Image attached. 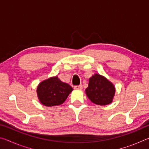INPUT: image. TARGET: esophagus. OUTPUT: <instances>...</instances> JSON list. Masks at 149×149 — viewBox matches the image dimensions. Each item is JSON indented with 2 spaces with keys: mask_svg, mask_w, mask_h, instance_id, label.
Listing matches in <instances>:
<instances>
[{
  "mask_svg": "<svg viewBox=\"0 0 149 149\" xmlns=\"http://www.w3.org/2000/svg\"><path fill=\"white\" fill-rule=\"evenodd\" d=\"M74 89H79V90H81V89H83V85H75V86H74Z\"/></svg>",
  "mask_w": 149,
  "mask_h": 149,
  "instance_id": "34e87169",
  "label": "esophagus"
}]
</instances>
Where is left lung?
Segmentation results:
<instances>
[{"mask_svg":"<svg viewBox=\"0 0 149 149\" xmlns=\"http://www.w3.org/2000/svg\"><path fill=\"white\" fill-rule=\"evenodd\" d=\"M86 95L91 101L98 105H107L112 102L115 88L104 77L95 74L90 78Z\"/></svg>","mask_w":149,"mask_h":149,"instance_id":"obj_1","label":"left lung"}]
</instances>
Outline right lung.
<instances>
[{
	"mask_svg": "<svg viewBox=\"0 0 149 149\" xmlns=\"http://www.w3.org/2000/svg\"><path fill=\"white\" fill-rule=\"evenodd\" d=\"M72 90L69 84L63 83L58 77H52L41 82L37 93L42 104L53 107L62 104Z\"/></svg>",
	"mask_w": 149,
	"mask_h": 149,
	"instance_id": "1",
	"label": "right lung"
}]
</instances>
